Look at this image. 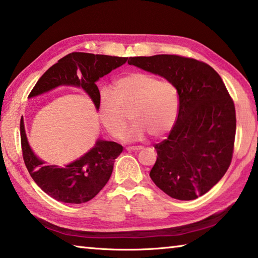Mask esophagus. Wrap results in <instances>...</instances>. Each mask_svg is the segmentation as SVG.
<instances>
[{"label":"esophagus","instance_id":"obj_1","mask_svg":"<svg viewBox=\"0 0 258 258\" xmlns=\"http://www.w3.org/2000/svg\"><path fill=\"white\" fill-rule=\"evenodd\" d=\"M141 149H143L142 146H132V147L126 148V150L128 151H135V150H141Z\"/></svg>","mask_w":258,"mask_h":258}]
</instances>
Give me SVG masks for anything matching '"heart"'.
I'll return each instance as SVG.
<instances>
[{
	"label": "heart",
	"instance_id": "b5f03b06",
	"mask_svg": "<svg viewBox=\"0 0 258 258\" xmlns=\"http://www.w3.org/2000/svg\"><path fill=\"white\" fill-rule=\"evenodd\" d=\"M131 110L134 123L125 135L130 141L143 140L148 133L161 137L173 128L178 113V94L168 80H158L151 74L135 72L119 77L112 90L99 93L100 120L113 138L123 135Z\"/></svg>",
	"mask_w": 258,
	"mask_h": 258
}]
</instances>
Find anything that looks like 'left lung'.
Returning a JSON list of instances; mask_svg holds the SVG:
<instances>
[{
    "label": "left lung",
    "mask_w": 258,
    "mask_h": 258,
    "mask_svg": "<svg viewBox=\"0 0 258 258\" xmlns=\"http://www.w3.org/2000/svg\"><path fill=\"white\" fill-rule=\"evenodd\" d=\"M128 63L175 85L178 113L157 143L151 180L169 197L194 200L223 177L232 160L235 108L221 76L203 61L175 54L134 56Z\"/></svg>",
    "instance_id": "8db88e82"
}]
</instances>
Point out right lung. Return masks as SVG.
Returning <instances> with one entry per match:
<instances>
[{"mask_svg": "<svg viewBox=\"0 0 258 258\" xmlns=\"http://www.w3.org/2000/svg\"><path fill=\"white\" fill-rule=\"evenodd\" d=\"M127 58L73 52L50 67L33 87L29 98L60 85L82 87L98 109L99 89L95 82L124 64ZM23 158L30 176L41 189L58 202L82 204L94 198L111 176L113 163L123 147L112 141L98 140L95 146L80 159L63 167L45 166L30 149L26 138L24 119L20 120Z\"/></svg>", "mask_w": 258, "mask_h": 258, "instance_id": "add662e5", "label": "right lung"}]
</instances>
